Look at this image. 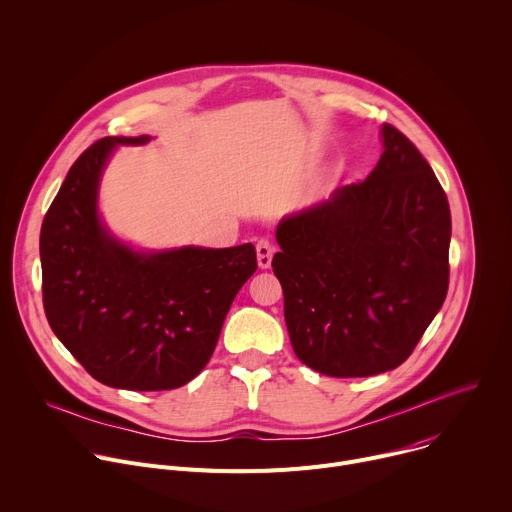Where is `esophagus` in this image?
I'll return each mask as SVG.
<instances>
[{
  "label": "esophagus",
  "instance_id": "obj_1",
  "mask_svg": "<svg viewBox=\"0 0 512 512\" xmlns=\"http://www.w3.org/2000/svg\"><path fill=\"white\" fill-rule=\"evenodd\" d=\"M273 253H275V245L271 239L267 237H261L257 241V263L261 269H267L271 265V259H273Z\"/></svg>",
  "mask_w": 512,
  "mask_h": 512
}]
</instances>
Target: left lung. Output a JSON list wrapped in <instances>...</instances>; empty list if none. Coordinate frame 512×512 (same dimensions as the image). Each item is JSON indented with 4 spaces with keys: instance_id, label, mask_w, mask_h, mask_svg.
I'll list each match as a JSON object with an SVG mask.
<instances>
[{
    "instance_id": "8db88e82",
    "label": "left lung",
    "mask_w": 512,
    "mask_h": 512,
    "mask_svg": "<svg viewBox=\"0 0 512 512\" xmlns=\"http://www.w3.org/2000/svg\"><path fill=\"white\" fill-rule=\"evenodd\" d=\"M383 145L367 180L277 227L271 267L291 346L328 377L397 369L448 294V196L397 127L383 125Z\"/></svg>"
}]
</instances>
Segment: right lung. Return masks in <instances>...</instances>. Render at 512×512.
I'll list each match as a JSON object with an SVG mask.
<instances>
[{
    "label": "right lung",
    "mask_w": 512,
    "mask_h": 512,
    "mask_svg": "<svg viewBox=\"0 0 512 512\" xmlns=\"http://www.w3.org/2000/svg\"><path fill=\"white\" fill-rule=\"evenodd\" d=\"M103 137L70 166L40 231L48 324L99 383L168 391L210 360L227 312L257 271L251 243L141 255L115 243L97 218L101 170L117 143Z\"/></svg>",
    "instance_id": "obj_1"
}]
</instances>
